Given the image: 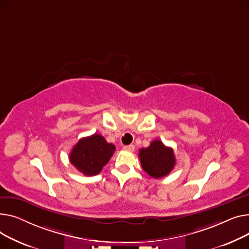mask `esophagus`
<instances>
[{"instance_id": "1", "label": "esophagus", "mask_w": 249, "mask_h": 249, "mask_svg": "<svg viewBox=\"0 0 249 249\" xmlns=\"http://www.w3.org/2000/svg\"><path fill=\"white\" fill-rule=\"evenodd\" d=\"M124 149L125 150V151H129V152H134L135 151V149H136V147L134 144H128V145H124Z\"/></svg>"}]
</instances>
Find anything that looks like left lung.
Segmentation results:
<instances>
[{
    "instance_id": "8db88e82",
    "label": "left lung",
    "mask_w": 249,
    "mask_h": 249,
    "mask_svg": "<svg viewBox=\"0 0 249 249\" xmlns=\"http://www.w3.org/2000/svg\"><path fill=\"white\" fill-rule=\"evenodd\" d=\"M142 168L153 178H162L174 169L176 164L174 151L159 140L151 142L148 148L140 150Z\"/></svg>"
}]
</instances>
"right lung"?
<instances>
[{"label": "right lung", "instance_id": "add662e5", "mask_svg": "<svg viewBox=\"0 0 249 249\" xmlns=\"http://www.w3.org/2000/svg\"><path fill=\"white\" fill-rule=\"evenodd\" d=\"M115 151V145L106 139L94 134L82 138L72 148L69 160L70 163L85 176H94L100 173Z\"/></svg>", "mask_w": 249, "mask_h": 249}]
</instances>
